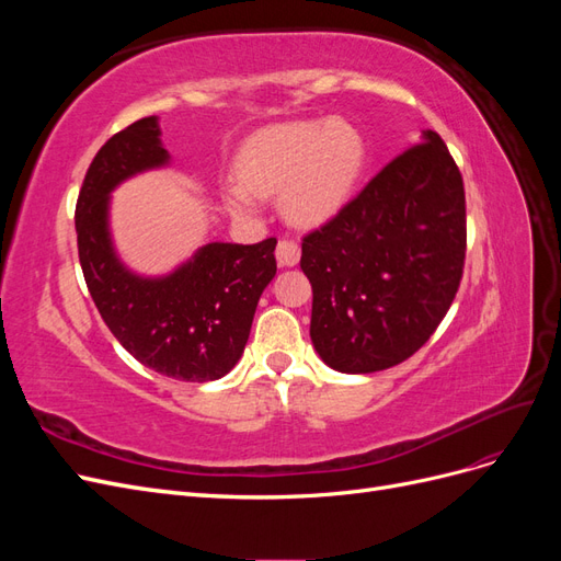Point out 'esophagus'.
Instances as JSON below:
<instances>
[{"label":"esophagus","mask_w":561,"mask_h":561,"mask_svg":"<svg viewBox=\"0 0 561 561\" xmlns=\"http://www.w3.org/2000/svg\"><path fill=\"white\" fill-rule=\"evenodd\" d=\"M301 257V250L299 243L293 239H280L276 245V260L280 266H295Z\"/></svg>","instance_id":"obj_1"}]
</instances>
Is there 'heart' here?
I'll use <instances>...</instances> for the list:
<instances>
[{
    "instance_id": "1",
    "label": "heart",
    "mask_w": 561,
    "mask_h": 561,
    "mask_svg": "<svg viewBox=\"0 0 561 561\" xmlns=\"http://www.w3.org/2000/svg\"><path fill=\"white\" fill-rule=\"evenodd\" d=\"M365 163L358 128L339 118L283 124L245 140L239 178L225 196L236 215H252L257 194L283 192V210L297 225H320L344 208Z\"/></svg>"
}]
</instances>
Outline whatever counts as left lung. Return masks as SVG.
Wrapping results in <instances>:
<instances>
[{
    "label": "left lung",
    "instance_id": "8db88e82",
    "mask_svg": "<svg viewBox=\"0 0 561 561\" xmlns=\"http://www.w3.org/2000/svg\"><path fill=\"white\" fill-rule=\"evenodd\" d=\"M311 342L346 375L400 365L447 316L466 264L463 178L435 130L301 239Z\"/></svg>",
    "mask_w": 561,
    "mask_h": 561
}]
</instances>
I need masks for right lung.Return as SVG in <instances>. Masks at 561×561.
<instances>
[{
  "label": "right lung",
  "mask_w": 561,
  "mask_h": 561,
  "mask_svg": "<svg viewBox=\"0 0 561 561\" xmlns=\"http://www.w3.org/2000/svg\"><path fill=\"white\" fill-rule=\"evenodd\" d=\"M157 116H145L100 147L77 198L83 278L105 325L135 360L178 381H215L239 363L254 309L276 276V239L208 243L165 278H140L116 260L110 192L168 161Z\"/></svg>",
  "instance_id": "obj_1"
}]
</instances>
